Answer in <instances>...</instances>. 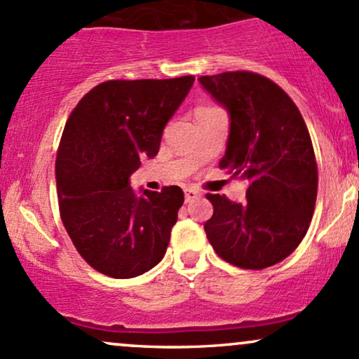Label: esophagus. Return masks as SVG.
<instances>
[{"label": "esophagus", "mask_w": 359, "mask_h": 359, "mask_svg": "<svg viewBox=\"0 0 359 359\" xmlns=\"http://www.w3.org/2000/svg\"><path fill=\"white\" fill-rule=\"evenodd\" d=\"M184 192H185V203H192V201H196L197 197L201 196V192L194 187H185Z\"/></svg>", "instance_id": "esophagus-1"}]
</instances>
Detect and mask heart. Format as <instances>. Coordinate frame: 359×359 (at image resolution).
Returning a JSON list of instances; mask_svg holds the SVG:
<instances>
[{"mask_svg":"<svg viewBox=\"0 0 359 359\" xmlns=\"http://www.w3.org/2000/svg\"><path fill=\"white\" fill-rule=\"evenodd\" d=\"M201 109H209V106H203V108H197V111H201Z\"/></svg>","mask_w":359,"mask_h":359,"instance_id":"b5f03b06","label":"heart"}]
</instances>
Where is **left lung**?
Returning a JSON list of instances; mask_svg holds the SVG:
<instances>
[{
    "mask_svg": "<svg viewBox=\"0 0 359 359\" xmlns=\"http://www.w3.org/2000/svg\"><path fill=\"white\" fill-rule=\"evenodd\" d=\"M199 82L229 114L219 167L248 180L243 203L208 194L214 214L204 231L224 262L266 269L297 248L314 214L317 165L311 135L285 90L259 74L222 72L201 76Z\"/></svg>",
    "mask_w": 359,
    "mask_h": 359,
    "instance_id": "1",
    "label": "left lung"
}]
</instances>
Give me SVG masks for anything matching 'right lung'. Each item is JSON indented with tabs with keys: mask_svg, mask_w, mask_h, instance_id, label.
<instances>
[{
	"mask_svg": "<svg viewBox=\"0 0 359 359\" xmlns=\"http://www.w3.org/2000/svg\"><path fill=\"white\" fill-rule=\"evenodd\" d=\"M192 84L194 76L102 82L65 123L55 162L60 217L81 257L108 277H138L165 255L182 189L137 194L130 177L158 154Z\"/></svg>",
	"mask_w": 359,
	"mask_h": 359,
	"instance_id": "obj_1",
	"label": "right lung"
}]
</instances>
